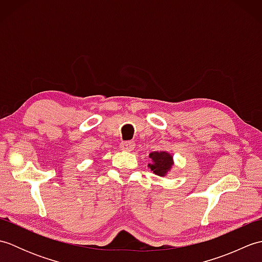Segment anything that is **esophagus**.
Masks as SVG:
<instances>
[{
    "instance_id": "34e87169",
    "label": "esophagus",
    "mask_w": 262,
    "mask_h": 262,
    "mask_svg": "<svg viewBox=\"0 0 262 262\" xmlns=\"http://www.w3.org/2000/svg\"><path fill=\"white\" fill-rule=\"evenodd\" d=\"M135 142L134 141H126V142H121L120 143V148L122 149V151H132L133 148L135 147Z\"/></svg>"
}]
</instances>
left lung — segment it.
Wrapping results in <instances>:
<instances>
[{"label": "left lung", "instance_id": "left-lung-1", "mask_svg": "<svg viewBox=\"0 0 262 262\" xmlns=\"http://www.w3.org/2000/svg\"><path fill=\"white\" fill-rule=\"evenodd\" d=\"M149 158L152 159L153 163L151 165V170L158 176H165L172 164V157L166 152H152L149 153Z\"/></svg>", "mask_w": 262, "mask_h": 262}]
</instances>
